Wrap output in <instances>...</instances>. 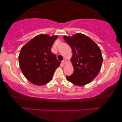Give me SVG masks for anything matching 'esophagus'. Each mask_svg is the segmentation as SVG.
Returning <instances> with one entry per match:
<instances>
[{"instance_id":"1","label":"esophagus","mask_w":122,"mask_h":122,"mask_svg":"<svg viewBox=\"0 0 122 122\" xmlns=\"http://www.w3.org/2000/svg\"><path fill=\"white\" fill-rule=\"evenodd\" d=\"M62 63H63V64H66V61L65 59H64L63 61H62Z\"/></svg>"}]
</instances>
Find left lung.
Returning <instances> with one entry per match:
<instances>
[{"mask_svg": "<svg viewBox=\"0 0 122 122\" xmlns=\"http://www.w3.org/2000/svg\"><path fill=\"white\" fill-rule=\"evenodd\" d=\"M64 39L72 49L70 61L74 68L72 74L66 76L67 80L80 86L87 84L101 69L103 58L100 48L90 38L82 33L71 37L64 36Z\"/></svg>", "mask_w": 122, "mask_h": 122, "instance_id": "1", "label": "left lung"}]
</instances>
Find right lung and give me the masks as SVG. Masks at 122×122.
<instances>
[{
    "instance_id": "add662e5",
    "label": "right lung",
    "mask_w": 122,
    "mask_h": 122,
    "mask_svg": "<svg viewBox=\"0 0 122 122\" xmlns=\"http://www.w3.org/2000/svg\"><path fill=\"white\" fill-rule=\"evenodd\" d=\"M57 35H37L21 47L19 63L21 72L33 84L42 86L50 82L61 62L51 52Z\"/></svg>"
}]
</instances>
